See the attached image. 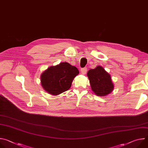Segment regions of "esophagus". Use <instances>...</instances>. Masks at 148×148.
<instances>
[{
  "label": "esophagus",
  "instance_id": "34e87169",
  "mask_svg": "<svg viewBox=\"0 0 148 148\" xmlns=\"http://www.w3.org/2000/svg\"><path fill=\"white\" fill-rule=\"evenodd\" d=\"M87 71V69L86 68V67L85 68H82V69H81V73L82 74H86Z\"/></svg>",
  "mask_w": 148,
  "mask_h": 148
}]
</instances>
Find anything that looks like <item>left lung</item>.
<instances>
[{
	"label": "left lung",
	"instance_id": "8db88e82",
	"mask_svg": "<svg viewBox=\"0 0 148 148\" xmlns=\"http://www.w3.org/2000/svg\"><path fill=\"white\" fill-rule=\"evenodd\" d=\"M92 91L98 96H105L114 90L111 75L101 66L90 70L87 73Z\"/></svg>",
	"mask_w": 148,
	"mask_h": 148
}]
</instances>
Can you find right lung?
<instances>
[{
    "label": "right lung",
    "mask_w": 148,
    "mask_h": 148,
    "mask_svg": "<svg viewBox=\"0 0 148 148\" xmlns=\"http://www.w3.org/2000/svg\"><path fill=\"white\" fill-rule=\"evenodd\" d=\"M78 70L67 62L48 68L41 75V86L48 93L57 95L69 90Z\"/></svg>",
    "instance_id": "1"
}]
</instances>
